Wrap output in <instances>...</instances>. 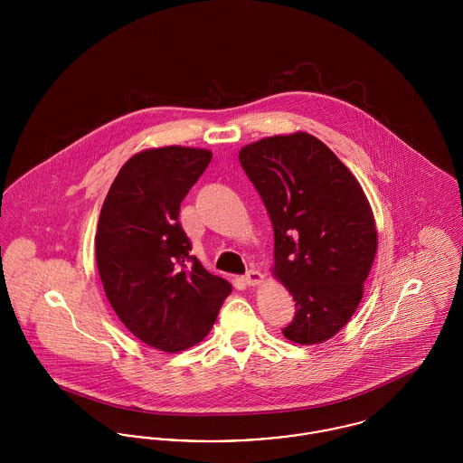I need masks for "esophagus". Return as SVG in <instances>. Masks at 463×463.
<instances>
[{
  "label": "esophagus",
  "mask_w": 463,
  "mask_h": 463,
  "mask_svg": "<svg viewBox=\"0 0 463 463\" xmlns=\"http://www.w3.org/2000/svg\"><path fill=\"white\" fill-rule=\"evenodd\" d=\"M262 280H264V275L260 271H255V269H250V271H247V275H245V282L250 287L262 284Z\"/></svg>",
  "instance_id": "obj_1"
}]
</instances>
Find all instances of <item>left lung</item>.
Returning <instances> with one entry per match:
<instances>
[{
	"instance_id": "left-lung-1",
	"label": "left lung",
	"mask_w": 463,
	"mask_h": 463,
	"mask_svg": "<svg viewBox=\"0 0 463 463\" xmlns=\"http://www.w3.org/2000/svg\"><path fill=\"white\" fill-rule=\"evenodd\" d=\"M275 231L273 277L296 301L287 340L316 345L354 316L377 253L370 203L345 164L307 132L240 149Z\"/></svg>"
}]
</instances>
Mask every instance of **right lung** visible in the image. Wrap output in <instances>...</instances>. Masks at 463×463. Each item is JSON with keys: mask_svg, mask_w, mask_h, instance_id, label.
<instances>
[{"mask_svg": "<svg viewBox=\"0 0 463 463\" xmlns=\"http://www.w3.org/2000/svg\"><path fill=\"white\" fill-rule=\"evenodd\" d=\"M213 153L164 146L136 153L112 181L95 236L107 299L127 329L164 353L199 344L232 285L188 253L179 204Z\"/></svg>", "mask_w": 463, "mask_h": 463, "instance_id": "right-lung-1", "label": "right lung"}]
</instances>
